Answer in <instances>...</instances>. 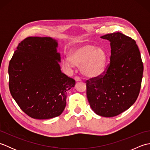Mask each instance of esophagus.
Returning a JSON list of instances; mask_svg holds the SVG:
<instances>
[{
  "instance_id": "esophagus-1",
  "label": "esophagus",
  "mask_w": 150,
  "mask_h": 150,
  "mask_svg": "<svg viewBox=\"0 0 150 150\" xmlns=\"http://www.w3.org/2000/svg\"><path fill=\"white\" fill-rule=\"evenodd\" d=\"M75 81L76 82H79V81H81V79L79 78V77H77V76H76V77H75Z\"/></svg>"
}]
</instances>
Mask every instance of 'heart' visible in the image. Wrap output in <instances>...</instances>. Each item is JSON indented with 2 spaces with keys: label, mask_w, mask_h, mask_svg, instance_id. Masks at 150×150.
I'll return each mask as SVG.
<instances>
[{
  "label": "heart",
  "mask_w": 150,
  "mask_h": 150,
  "mask_svg": "<svg viewBox=\"0 0 150 150\" xmlns=\"http://www.w3.org/2000/svg\"><path fill=\"white\" fill-rule=\"evenodd\" d=\"M106 61L107 54L103 48L88 44L71 51L69 57L64 59V64L69 67H80L85 77L95 78L103 73Z\"/></svg>",
  "instance_id": "heart-1"
}]
</instances>
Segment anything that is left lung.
Wrapping results in <instances>:
<instances>
[{
    "mask_svg": "<svg viewBox=\"0 0 150 150\" xmlns=\"http://www.w3.org/2000/svg\"><path fill=\"white\" fill-rule=\"evenodd\" d=\"M110 41V62L103 74L86 81L92 110L105 117L117 116L135 103L144 67L135 40L120 32L100 37Z\"/></svg>",
    "mask_w": 150,
    "mask_h": 150,
    "instance_id": "left-lung-1",
    "label": "left lung"
}]
</instances>
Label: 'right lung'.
Wrapping results in <instances>:
<instances>
[{
  "label": "right lung",
  "instance_id": "obj_1",
  "mask_svg": "<svg viewBox=\"0 0 150 150\" xmlns=\"http://www.w3.org/2000/svg\"><path fill=\"white\" fill-rule=\"evenodd\" d=\"M57 44L50 37H28L18 44L9 61L11 96L33 119L59 116L66 107L67 91L75 84L60 70Z\"/></svg>",
  "mask_w": 150,
  "mask_h": 150
}]
</instances>
